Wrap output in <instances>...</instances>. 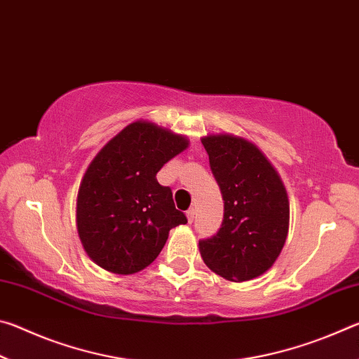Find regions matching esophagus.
Segmentation results:
<instances>
[{"instance_id":"esophagus-1","label":"esophagus","mask_w":359,"mask_h":359,"mask_svg":"<svg viewBox=\"0 0 359 359\" xmlns=\"http://www.w3.org/2000/svg\"><path fill=\"white\" fill-rule=\"evenodd\" d=\"M194 214H196V212H194V209H193V208L187 210V218H188V223H193V220H194Z\"/></svg>"}]
</instances>
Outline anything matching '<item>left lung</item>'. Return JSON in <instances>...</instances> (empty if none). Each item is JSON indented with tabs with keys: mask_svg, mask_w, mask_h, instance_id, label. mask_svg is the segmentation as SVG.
Listing matches in <instances>:
<instances>
[{
	"mask_svg": "<svg viewBox=\"0 0 359 359\" xmlns=\"http://www.w3.org/2000/svg\"><path fill=\"white\" fill-rule=\"evenodd\" d=\"M201 142L224 214L214 238L199 241V252L205 266L226 280H252L271 269L287 241V190L263 151L245 137L223 133L204 136Z\"/></svg>",
	"mask_w": 359,
	"mask_h": 359,
	"instance_id": "8db88e82",
	"label": "left lung"
}]
</instances>
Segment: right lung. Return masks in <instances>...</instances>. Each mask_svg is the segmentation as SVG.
<instances>
[{"label": "right lung", "instance_id": "right-lung-1", "mask_svg": "<svg viewBox=\"0 0 359 359\" xmlns=\"http://www.w3.org/2000/svg\"><path fill=\"white\" fill-rule=\"evenodd\" d=\"M188 144L184 135L136 120L96 154L76 205L79 239L95 264L112 274H135L154 263L169 231L187 223L156 172Z\"/></svg>", "mask_w": 359, "mask_h": 359}]
</instances>
